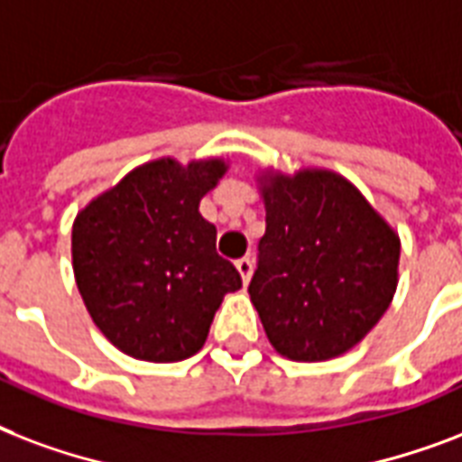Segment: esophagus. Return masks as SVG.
Instances as JSON below:
<instances>
[{
  "instance_id": "obj_1",
  "label": "esophagus",
  "mask_w": 462,
  "mask_h": 462,
  "mask_svg": "<svg viewBox=\"0 0 462 462\" xmlns=\"http://www.w3.org/2000/svg\"><path fill=\"white\" fill-rule=\"evenodd\" d=\"M236 270L241 274L243 284H248L250 277H253V260H250V257H241V260L236 263Z\"/></svg>"
}]
</instances>
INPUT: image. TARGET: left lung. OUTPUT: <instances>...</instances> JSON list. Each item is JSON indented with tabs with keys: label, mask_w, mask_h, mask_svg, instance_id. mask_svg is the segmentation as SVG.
I'll use <instances>...</instances> for the list:
<instances>
[{
	"label": "left lung",
	"mask_w": 462,
	"mask_h": 462,
	"mask_svg": "<svg viewBox=\"0 0 462 462\" xmlns=\"http://www.w3.org/2000/svg\"><path fill=\"white\" fill-rule=\"evenodd\" d=\"M255 180L267 228L248 294L264 335L284 359L342 356L395 296L398 231L330 168L264 166Z\"/></svg>",
	"instance_id": "obj_1"
}]
</instances>
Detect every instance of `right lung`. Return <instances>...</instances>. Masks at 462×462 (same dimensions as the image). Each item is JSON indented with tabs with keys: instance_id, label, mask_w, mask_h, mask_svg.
<instances>
[{
	"instance_id": "right-lung-1",
	"label": "right lung",
	"mask_w": 462,
	"mask_h": 462,
	"mask_svg": "<svg viewBox=\"0 0 462 462\" xmlns=\"http://www.w3.org/2000/svg\"><path fill=\"white\" fill-rule=\"evenodd\" d=\"M228 159L146 161L79 209L71 267L88 316L123 354L171 364L198 354L241 274L217 255L199 202Z\"/></svg>"
}]
</instances>
